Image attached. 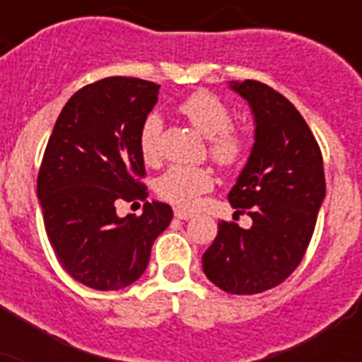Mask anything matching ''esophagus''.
<instances>
[{
    "label": "esophagus",
    "mask_w": 362,
    "mask_h": 362,
    "mask_svg": "<svg viewBox=\"0 0 362 362\" xmlns=\"http://www.w3.org/2000/svg\"><path fill=\"white\" fill-rule=\"evenodd\" d=\"M175 218H178V220H192L193 214L192 212H187V210L175 209Z\"/></svg>",
    "instance_id": "esophagus-1"
}]
</instances>
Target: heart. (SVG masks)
<instances>
[{"label": "heart", "instance_id": "1", "mask_svg": "<svg viewBox=\"0 0 362 362\" xmlns=\"http://www.w3.org/2000/svg\"><path fill=\"white\" fill-rule=\"evenodd\" d=\"M180 115L189 124L209 136V156L221 169H235L244 163L250 153L252 136L244 125L231 124V110L216 93L197 90L182 99ZM161 120L150 115L142 122L139 133V150L142 159L156 165L161 158ZM214 187V175L209 167L175 165L158 180L159 197L180 209H193L201 195Z\"/></svg>", "mask_w": 362, "mask_h": 362}]
</instances>
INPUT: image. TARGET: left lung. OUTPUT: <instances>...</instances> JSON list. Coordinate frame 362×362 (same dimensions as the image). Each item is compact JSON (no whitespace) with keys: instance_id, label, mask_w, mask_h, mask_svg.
Masks as SVG:
<instances>
[{"instance_id":"left-lung-1","label":"left lung","mask_w":362,"mask_h":362,"mask_svg":"<svg viewBox=\"0 0 362 362\" xmlns=\"http://www.w3.org/2000/svg\"><path fill=\"white\" fill-rule=\"evenodd\" d=\"M255 115V144L229 201L252 218L242 229L221 220L203 255L212 284L233 295H255L295 272L314 235L325 197L323 156L303 115L269 84H233Z\"/></svg>"}]
</instances>
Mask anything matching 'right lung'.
I'll use <instances>...</instances> for the list:
<instances>
[{"label": "right lung", "instance_id": "add662e5", "mask_svg": "<svg viewBox=\"0 0 362 362\" xmlns=\"http://www.w3.org/2000/svg\"><path fill=\"white\" fill-rule=\"evenodd\" d=\"M156 82L109 76L81 88L59 112L37 176L42 220L56 259L71 278L98 291L139 280L153 240L173 209L148 203L139 133ZM145 203L141 216L118 218L115 206Z\"/></svg>", "mask_w": 362, "mask_h": 362}]
</instances>
